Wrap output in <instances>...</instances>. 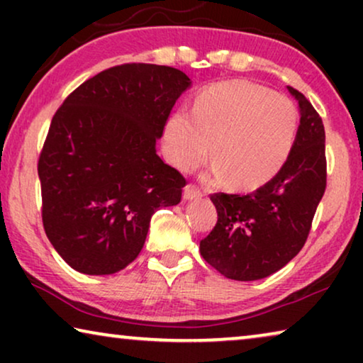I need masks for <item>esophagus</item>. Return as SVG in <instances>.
<instances>
[{
    "label": "esophagus",
    "mask_w": 363,
    "mask_h": 363,
    "mask_svg": "<svg viewBox=\"0 0 363 363\" xmlns=\"http://www.w3.org/2000/svg\"><path fill=\"white\" fill-rule=\"evenodd\" d=\"M203 195L201 191L198 190L196 186L193 185H186L185 188H183V200L185 201H191V200H200Z\"/></svg>",
    "instance_id": "esophagus-1"
}]
</instances>
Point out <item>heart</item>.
Returning <instances> with one entry per match:
<instances>
[{
	"label": "heart",
	"instance_id": "heart-1",
	"mask_svg": "<svg viewBox=\"0 0 363 363\" xmlns=\"http://www.w3.org/2000/svg\"><path fill=\"white\" fill-rule=\"evenodd\" d=\"M297 111L289 99L259 84L233 79L203 89L191 113L177 111L165 125L167 158L182 172L216 157L206 180H230L238 190H256L274 178L291 155Z\"/></svg>",
	"mask_w": 363,
	"mask_h": 363
}]
</instances>
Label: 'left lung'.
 I'll use <instances>...</instances> for the list:
<instances>
[{
  "label": "left lung",
  "instance_id": "left-lung-1",
  "mask_svg": "<svg viewBox=\"0 0 363 363\" xmlns=\"http://www.w3.org/2000/svg\"><path fill=\"white\" fill-rule=\"evenodd\" d=\"M287 91L299 104L301 123L284 167L247 195H211L218 223L200 251L228 279L257 281L284 267L304 246L324 196V123L299 91Z\"/></svg>",
  "mask_w": 363,
  "mask_h": 363
}]
</instances>
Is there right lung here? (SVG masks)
I'll list each match as a JSON object with an SVG mask.
<instances>
[{"label":"right lung","mask_w":363,"mask_h":363,"mask_svg":"<svg viewBox=\"0 0 363 363\" xmlns=\"http://www.w3.org/2000/svg\"><path fill=\"white\" fill-rule=\"evenodd\" d=\"M190 86L175 67L122 64L81 84L54 113L38 163L43 225L72 269H123L142 251L153 213L180 203L185 178L155 145Z\"/></svg>","instance_id":"obj_1"}]
</instances>
